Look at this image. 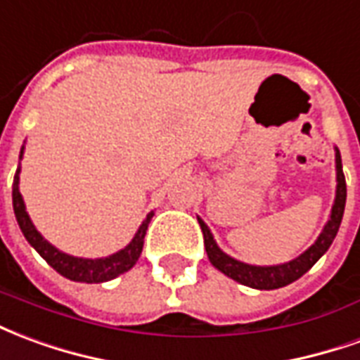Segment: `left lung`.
<instances>
[{
	"label": "left lung",
	"instance_id": "obj_1",
	"mask_svg": "<svg viewBox=\"0 0 360 360\" xmlns=\"http://www.w3.org/2000/svg\"><path fill=\"white\" fill-rule=\"evenodd\" d=\"M335 172H338V188H335V201H333V207H331L330 219H328L323 231L318 236V240L307 252H302L298 257L290 259L287 264H279V266H250V264L234 259V257H231L229 254H225L223 250L219 248L217 242L213 240V234L207 229V225L198 217L201 233H203V244H205V252H207L209 262L221 274H225L226 277H231V279L242 283L246 287H252V289H279V287H285V285L300 279L328 252L331 242L335 238V234H338L341 219H343L345 200H347V184H345L343 167H341V155H339L338 147H335Z\"/></svg>",
	"mask_w": 360,
	"mask_h": 360
}]
</instances>
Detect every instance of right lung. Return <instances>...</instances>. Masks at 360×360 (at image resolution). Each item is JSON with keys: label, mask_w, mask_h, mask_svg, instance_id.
Instances as JSON below:
<instances>
[{"label": "right lung", "mask_w": 360, "mask_h": 360, "mask_svg": "<svg viewBox=\"0 0 360 360\" xmlns=\"http://www.w3.org/2000/svg\"><path fill=\"white\" fill-rule=\"evenodd\" d=\"M19 172H21V167L17 168L15 180H13V209H15L17 223L21 226L22 234H25V238L29 240L30 246L37 250L38 254L44 257L46 262H48L58 274L77 283H104L110 281L114 277H118V275L126 274V271H129V269L135 266V262L141 256L145 233H147V226H149V221H151L153 213H149L147 219L141 223L139 231L135 233L134 240L129 242L124 250L116 252V254H112V256L108 257H96V259L70 256V254H65L62 250H58L56 246H52L42 234L38 233L37 226L32 225L29 213H27V209H25V201H22L21 192H19Z\"/></svg>", "instance_id": "add662e5"}]
</instances>
